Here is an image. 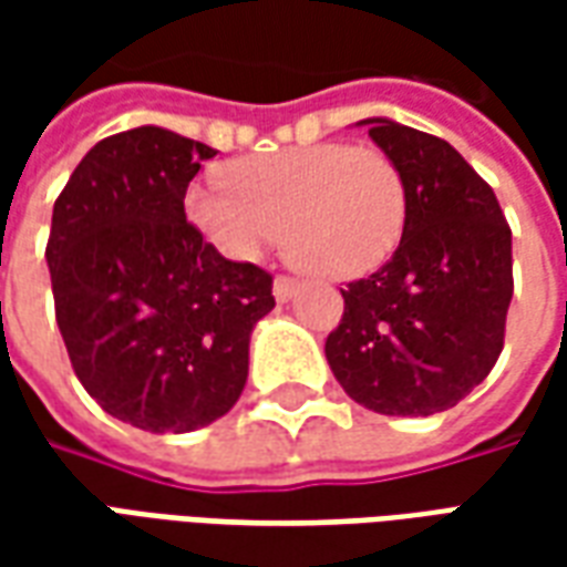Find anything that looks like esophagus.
Listing matches in <instances>:
<instances>
[{
    "label": "esophagus",
    "mask_w": 567,
    "mask_h": 567,
    "mask_svg": "<svg viewBox=\"0 0 567 567\" xmlns=\"http://www.w3.org/2000/svg\"><path fill=\"white\" fill-rule=\"evenodd\" d=\"M295 291H297V279H291V276H276V282H272V295H276L279 303L291 300Z\"/></svg>",
    "instance_id": "esophagus-1"
}]
</instances>
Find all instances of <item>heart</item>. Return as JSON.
Listing matches in <instances>:
<instances>
[{
    "mask_svg": "<svg viewBox=\"0 0 567 567\" xmlns=\"http://www.w3.org/2000/svg\"><path fill=\"white\" fill-rule=\"evenodd\" d=\"M185 194L190 224L230 260H258L285 230L288 258L324 279L368 276L401 243L406 185L373 145L321 142L234 163Z\"/></svg>",
    "mask_w": 567,
    "mask_h": 567,
    "instance_id": "obj_1",
    "label": "heart"
}]
</instances>
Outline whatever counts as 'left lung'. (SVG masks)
<instances>
[{
  "label": "left lung",
  "mask_w": 567,
  "mask_h": 567,
  "mask_svg": "<svg viewBox=\"0 0 567 567\" xmlns=\"http://www.w3.org/2000/svg\"><path fill=\"white\" fill-rule=\"evenodd\" d=\"M361 124L404 175L406 224L392 260L343 288L324 355L355 404L431 416L474 392L504 349L511 224L450 142L389 117Z\"/></svg>",
  "instance_id": "8db88e82"
}]
</instances>
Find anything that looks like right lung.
Masks as SVG:
<instances>
[{
    "label": "right lung",
    "mask_w": 567,
    "mask_h": 567,
    "mask_svg": "<svg viewBox=\"0 0 567 567\" xmlns=\"http://www.w3.org/2000/svg\"><path fill=\"white\" fill-rule=\"evenodd\" d=\"M215 154L163 127L96 142L44 248L75 377L109 416L154 434L239 401L251 328L276 307L270 272L227 260L187 221V185Z\"/></svg>",
    "instance_id": "obj_1"
}]
</instances>
